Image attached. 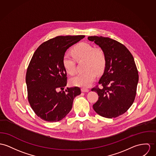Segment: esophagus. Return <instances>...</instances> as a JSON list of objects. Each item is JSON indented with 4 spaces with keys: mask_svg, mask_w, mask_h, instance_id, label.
Here are the masks:
<instances>
[{
    "mask_svg": "<svg viewBox=\"0 0 156 156\" xmlns=\"http://www.w3.org/2000/svg\"><path fill=\"white\" fill-rule=\"evenodd\" d=\"M81 91L82 92H88L89 90L88 88H81Z\"/></svg>",
    "mask_w": 156,
    "mask_h": 156,
    "instance_id": "esophagus-1",
    "label": "esophagus"
}]
</instances>
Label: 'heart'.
I'll return each mask as SVG.
<instances>
[{"instance_id": "1", "label": "heart", "mask_w": 156, "mask_h": 156, "mask_svg": "<svg viewBox=\"0 0 156 156\" xmlns=\"http://www.w3.org/2000/svg\"><path fill=\"white\" fill-rule=\"evenodd\" d=\"M73 56L65 53L62 59L63 67L70 75L74 74L76 71V60H86L85 69L86 72L80 73L71 78L70 83L73 86L87 87L95 80L96 72L100 74L105 69L106 56L103 50L100 48H94L88 43L81 42L74 46L72 50Z\"/></svg>"}]
</instances>
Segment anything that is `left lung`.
I'll return each mask as SVG.
<instances>
[{"instance_id":"8db88e82","label":"left lung","mask_w":156,"mask_h":156,"mask_svg":"<svg viewBox=\"0 0 156 156\" xmlns=\"http://www.w3.org/2000/svg\"><path fill=\"white\" fill-rule=\"evenodd\" d=\"M103 50L106 56L105 72L91 89L97 93L98 99L93 107L99 115L116 118L132 106L136 93L138 72L132 54L123 44L108 37L90 36Z\"/></svg>"}]
</instances>
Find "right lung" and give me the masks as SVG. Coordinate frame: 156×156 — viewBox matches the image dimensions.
Returning <instances> with one entry per match:
<instances>
[{
  "mask_svg": "<svg viewBox=\"0 0 156 156\" xmlns=\"http://www.w3.org/2000/svg\"><path fill=\"white\" fill-rule=\"evenodd\" d=\"M84 37L58 36L42 43L34 52L25 80L28 102L41 119L50 122L62 120L71 111L74 98L81 94L78 87L63 91L67 73L62 59L66 50Z\"/></svg>",
  "mask_w": 156,
  "mask_h": 156,
  "instance_id": "right-lung-1",
  "label": "right lung"
}]
</instances>
